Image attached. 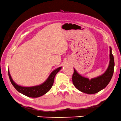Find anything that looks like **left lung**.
Returning <instances> with one entry per match:
<instances>
[{"instance_id":"1","label":"left lung","mask_w":121,"mask_h":121,"mask_svg":"<svg viewBox=\"0 0 121 121\" xmlns=\"http://www.w3.org/2000/svg\"><path fill=\"white\" fill-rule=\"evenodd\" d=\"M114 58L110 47V63L106 72L102 75L89 80L82 77L74 68L72 82L75 87L82 92L94 94L104 89L110 82L114 71Z\"/></svg>"}]
</instances>
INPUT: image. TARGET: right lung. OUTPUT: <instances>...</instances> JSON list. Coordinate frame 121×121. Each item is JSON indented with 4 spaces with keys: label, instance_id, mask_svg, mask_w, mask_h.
<instances>
[{
    "label": "right lung",
    "instance_id": "right-lung-1",
    "mask_svg": "<svg viewBox=\"0 0 121 121\" xmlns=\"http://www.w3.org/2000/svg\"><path fill=\"white\" fill-rule=\"evenodd\" d=\"M61 69V67H60L52 72L46 82H43V84L39 85L31 86V87H23V86L18 85L12 80L9 71H8V74L11 82L19 92L22 93L23 95L26 96L32 97V98H37V97H41L43 95L46 94L49 91L53 85L55 76Z\"/></svg>",
    "mask_w": 121,
    "mask_h": 121
}]
</instances>
